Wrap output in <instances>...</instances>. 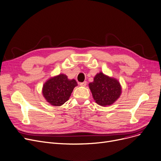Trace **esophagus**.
I'll return each instance as SVG.
<instances>
[{
  "label": "esophagus",
  "mask_w": 161,
  "mask_h": 161,
  "mask_svg": "<svg viewBox=\"0 0 161 161\" xmlns=\"http://www.w3.org/2000/svg\"><path fill=\"white\" fill-rule=\"evenodd\" d=\"M87 85V81H83L81 83H80V86L82 87H86Z\"/></svg>",
  "instance_id": "34e87169"
}]
</instances>
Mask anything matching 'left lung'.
Returning <instances> with one entry per match:
<instances>
[{"label":"left lung","mask_w":161,"mask_h":161,"mask_svg":"<svg viewBox=\"0 0 161 161\" xmlns=\"http://www.w3.org/2000/svg\"><path fill=\"white\" fill-rule=\"evenodd\" d=\"M89 87L94 100L102 107L111 105L122 93L120 82L102 72L97 74L94 81L89 83Z\"/></svg>","instance_id":"obj_1"}]
</instances>
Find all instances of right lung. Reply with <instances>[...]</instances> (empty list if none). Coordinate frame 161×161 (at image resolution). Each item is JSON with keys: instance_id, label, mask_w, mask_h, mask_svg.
<instances>
[{"instance_id": "right-lung-1", "label": "right lung", "mask_w": 161, "mask_h": 161, "mask_svg": "<svg viewBox=\"0 0 161 161\" xmlns=\"http://www.w3.org/2000/svg\"><path fill=\"white\" fill-rule=\"evenodd\" d=\"M77 85L75 80H68L67 75L61 74L48 80L44 83L42 93L51 105L59 107L69 99Z\"/></svg>"}]
</instances>
